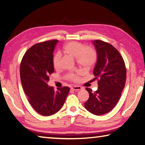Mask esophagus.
Wrapping results in <instances>:
<instances>
[{"instance_id": "obj_1", "label": "esophagus", "mask_w": 145, "mask_h": 145, "mask_svg": "<svg viewBox=\"0 0 145 145\" xmlns=\"http://www.w3.org/2000/svg\"><path fill=\"white\" fill-rule=\"evenodd\" d=\"M71 89L73 90V91H79V90L82 89V87H79V86H74L71 88Z\"/></svg>"}]
</instances>
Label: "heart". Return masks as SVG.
Segmentation results:
<instances>
[{"instance_id": "heart-1", "label": "heart", "mask_w": 145, "mask_h": 145, "mask_svg": "<svg viewBox=\"0 0 145 145\" xmlns=\"http://www.w3.org/2000/svg\"><path fill=\"white\" fill-rule=\"evenodd\" d=\"M63 52L72 57H76V60L80 66L85 69H90L94 65L97 61V54L95 50L90 47H84L82 43L76 41H70L64 45ZM60 55L56 53L53 56V65L55 69L59 66ZM82 74L81 71H77L74 73H70L68 75V78L70 80L78 82L80 75Z\"/></svg>"}]
</instances>
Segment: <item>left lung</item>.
I'll use <instances>...</instances> for the list:
<instances>
[{"label":"left lung","instance_id":"1","mask_svg":"<svg viewBox=\"0 0 145 145\" xmlns=\"http://www.w3.org/2000/svg\"><path fill=\"white\" fill-rule=\"evenodd\" d=\"M92 42L97 55L93 73L99 87L94 92L86 88L89 98L84 106L92 114L100 116L110 111L120 100L126 83V69L121 55L112 45L101 40Z\"/></svg>","mask_w":145,"mask_h":145}]
</instances>
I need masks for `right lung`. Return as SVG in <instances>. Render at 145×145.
I'll return each mask as SVG.
<instances>
[{
	"label": "right lung",
	"mask_w": 145,
	"mask_h": 145,
	"mask_svg": "<svg viewBox=\"0 0 145 145\" xmlns=\"http://www.w3.org/2000/svg\"><path fill=\"white\" fill-rule=\"evenodd\" d=\"M58 40L35 44L28 49L20 65V77L28 101L42 116L55 114L63 106L70 91L69 87L54 90L48 86L50 75L54 72L53 51Z\"/></svg>",
	"instance_id": "1"
}]
</instances>
